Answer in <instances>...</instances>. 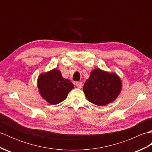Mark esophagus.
<instances>
[{
  "instance_id": "1",
  "label": "esophagus",
  "mask_w": 152,
  "mask_h": 152,
  "mask_svg": "<svg viewBox=\"0 0 152 152\" xmlns=\"http://www.w3.org/2000/svg\"><path fill=\"white\" fill-rule=\"evenodd\" d=\"M76 86L77 88H82V86H83V83L81 82H78L76 83Z\"/></svg>"
}]
</instances>
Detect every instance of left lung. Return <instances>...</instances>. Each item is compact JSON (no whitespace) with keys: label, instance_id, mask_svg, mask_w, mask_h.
I'll return each instance as SVG.
<instances>
[{"label":"left lung","instance_id":"left-lung-1","mask_svg":"<svg viewBox=\"0 0 152 152\" xmlns=\"http://www.w3.org/2000/svg\"><path fill=\"white\" fill-rule=\"evenodd\" d=\"M121 89V80L117 74L100 69L91 71L83 88L87 99L93 104L101 106L114 101Z\"/></svg>","mask_w":152,"mask_h":152}]
</instances>
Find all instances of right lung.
I'll use <instances>...</instances> for the list:
<instances>
[{
	"label": "right lung",
	"instance_id": "right-lung-1",
	"mask_svg": "<svg viewBox=\"0 0 152 152\" xmlns=\"http://www.w3.org/2000/svg\"><path fill=\"white\" fill-rule=\"evenodd\" d=\"M37 86L42 97L52 105L64 101L69 93L74 89L73 83L64 78L60 71L56 69L40 74Z\"/></svg>",
	"mask_w": 152,
	"mask_h": 152
}]
</instances>
